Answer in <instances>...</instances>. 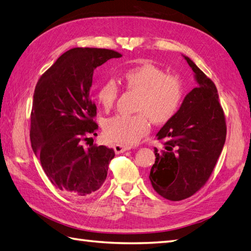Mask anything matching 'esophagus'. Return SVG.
I'll use <instances>...</instances> for the list:
<instances>
[{
    "label": "esophagus",
    "instance_id": "1",
    "mask_svg": "<svg viewBox=\"0 0 251 251\" xmlns=\"http://www.w3.org/2000/svg\"><path fill=\"white\" fill-rule=\"evenodd\" d=\"M113 149L116 154H120V153H124L126 151H128L131 149V147L129 146H125V145H120V143H116V145L113 146Z\"/></svg>",
    "mask_w": 251,
    "mask_h": 251
}]
</instances>
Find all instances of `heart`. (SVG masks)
Instances as JSON below:
<instances>
[{
  "label": "heart",
  "instance_id": "heart-1",
  "mask_svg": "<svg viewBox=\"0 0 251 251\" xmlns=\"http://www.w3.org/2000/svg\"><path fill=\"white\" fill-rule=\"evenodd\" d=\"M127 89L139 95L136 115H115L106 120V139L121 145H134L150 131V121L156 124L168 122L177 113L182 100L183 89L179 78L167 75L163 69L152 62L143 61L127 69L123 74ZM117 85L108 79L96 92L98 104L105 111L113 106L117 97Z\"/></svg>",
  "mask_w": 251,
  "mask_h": 251
}]
</instances>
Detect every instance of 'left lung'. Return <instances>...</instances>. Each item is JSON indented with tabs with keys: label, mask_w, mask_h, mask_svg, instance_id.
Returning a JSON list of instances; mask_svg holds the SVG:
<instances>
[{
	"label": "left lung",
	"mask_w": 251,
	"mask_h": 251,
	"mask_svg": "<svg viewBox=\"0 0 251 251\" xmlns=\"http://www.w3.org/2000/svg\"><path fill=\"white\" fill-rule=\"evenodd\" d=\"M182 56L194 73L196 87L156 134L157 139L168 141L161 151L154 148L156 158L149 176L153 189L174 201L188 199L206 183L226 137L216 85L191 58Z\"/></svg>",
	"instance_id": "1"
}]
</instances>
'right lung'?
Masks as SVG:
<instances>
[{
	"mask_svg": "<svg viewBox=\"0 0 251 251\" xmlns=\"http://www.w3.org/2000/svg\"><path fill=\"white\" fill-rule=\"evenodd\" d=\"M121 54L102 49H72L58 58L37 82L31 112L32 150L50 182L68 195L98 191L115 156L105 146L84 148L96 136L97 108L90 98L94 70Z\"/></svg>",
	"mask_w": 251,
	"mask_h": 251,
	"instance_id": "obj_1",
	"label": "right lung"
}]
</instances>
